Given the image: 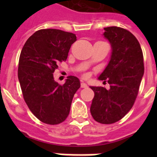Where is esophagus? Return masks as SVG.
<instances>
[{
  "label": "esophagus",
  "mask_w": 157,
  "mask_h": 157,
  "mask_svg": "<svg viewBox=\"0 0 157 157\" xmlns=\"http://www.w3.org/2000/svg\"><path fill=\"white\" fill-rule=\"evenodd\" d=\"M81 88H87V87H88V86H87V84L84 83V82H81Z\"/></svg>",
  "instance_id": "esophagus-1"
}]
</instances>
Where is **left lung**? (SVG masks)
<instances>
[{
	"label": "left lung",
	"mask_w": 157,
	"mask_h": 157,
	"mask_svg": "<svg viewBox=\"0 0 157 157\" xmlns=\"http://www.w3.org/2000/svg\"><path fill=\"white\" fill-rule=\"evenodd\" d=\"M103 36L111 44L112 54L98 80L110 89L90 86L94 92L90 112L96 121L112 124L122 119L134 105L144 73V55L136 37L126 29L104 28Z\"/></svg>",
	"instance_id": "obj_1"
}]
</instances>
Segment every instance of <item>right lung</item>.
Masks as SVG:
<instances>
[{
	"instance_id": "obj_1",
	"label": "right lung",
	"mask_w": 157,
	"mask_h": 157,
	"mask_svg": "<svg viewBox=\"0 0 157 157\" xmlns=\"http://www.w3.org/2000/svg\"><path fill=\"white\" fill-rule=\"evenodd\" d=\"M76 40L71 33L41 29L28 38L21 51L18 77L23 98L34 116L45 124H58L66 120L74 94L81 87L76 76H67L61 86L53 75Z\"/></svg>"
}]
</instances>
